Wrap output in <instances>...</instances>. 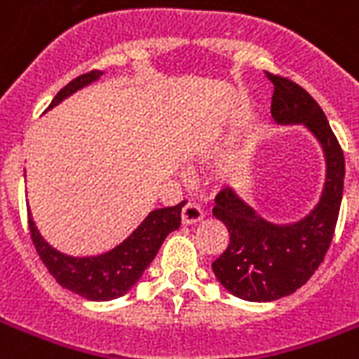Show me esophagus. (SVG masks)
Wrapping results in <instances>:
<instances>
[{
    "instance_id": "34e87169",
    "label": "esophagus",
    "mask_w": 359,
    "mask_h": 359,
    "mask_svg": "<svg viewBox=\"0 0 359 359\" xmlns=\"http://www.w3.org/2000/svg\"><path fill=\"white\" fill-rule=\"evenodd\" d=\"M203 218H205V214H203L201 207H197L196 203H188V205L182 208V224L196 225L199 224Z\"/></svg>"
}]
</instances>
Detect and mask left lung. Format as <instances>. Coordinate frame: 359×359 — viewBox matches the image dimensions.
<instances>
[{
	"label": "left lung",
	"instance_id": "1",
	"mask_svg": "<svg viewBox=\"0 0 359 359\" xmlns=\"http://www.w3.org/2000/svg\"><path fill=\"white\" fill-rule=\"evenodd\" d=\"M266 76L273 83V121L311 132L323 149L326 177L317 205L294 224L262 218L231 188L216 196L212 214L229 231V245L212 272L224 289L248 302L279 300L307 283L332 244L345 182V156L317 100L294 81Z\"/></svg>",
	"mask_w": 359,
	"mask_h": 359
}]
</instances>
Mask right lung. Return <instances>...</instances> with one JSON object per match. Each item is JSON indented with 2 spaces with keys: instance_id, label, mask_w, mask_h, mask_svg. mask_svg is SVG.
Returning a JSON list of instances; mask_svg holds the SVG:
<instances>
[{
  "instance_id": "add662e5",
  "label": "right lung",
  "mask_w": 359,
  "mask_h": 359,
  "mask_svg": "<svg viewBox=\"0 0 359 359\" xmlns=\"http://www.w3.org/2000/svg\"><path fill=\"white\" fill-rule=\"evenodd\" d=\"M102 74V70H93L74 78L53 97L48 109L55 108L65 98L97 81ZM184 205L186 201H182L175 207L152 210L121 244L100 255L89 257H72L55 250L41 235L31 210H27V216L36 253L57 283L86 300L108 302L126 294L140 281L147 266L154 261L163 240L180 227V212Z\"/></svg>"
}]
</instances>
